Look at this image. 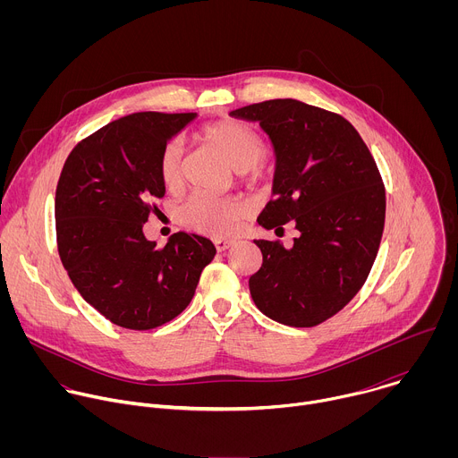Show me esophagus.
<instances>
[{"mask_svg":"<svg viewBox=\"0 0 458 458\" xmlns=\"http://www.w3.org/2000/svg\"><path fill=\"white\" fill-rule=\"evenodd\" d=\"M214 244H216L217 251H225V250H228V248H232V246H233V241H226V239H216V241H214Z\"/></svg>","mask_w":458,"mask_h":458,"instance_id":"obj_1","label":"esophagus"}]
</instances>
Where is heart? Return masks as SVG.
<instances>
[{
	"instance_id": "heart-1",
	"label": "heart",
	"mask_w": 458,
	"mask_h": 458,
	"mask_svg": "<svg viewBox=\"0 0 458 458\" xmlns=\"http://www.w3.org/2000/svg\"><path fill=\"white\" fill-rule=\"evenodd\" d=\"M201 138L216 147L235 172L244 174L250 181L265 175L263 161L268 147L255 128L246 123L226 119L203 128ZM159 177L166 188H177L182 181L184 147L179 140L168 141L159 154ZM246 207L239 199H221L214 195L198 193L181 207L182 225L214 237L232 235L237 223L244 217Z\"/></svg>"
}]
</instances>
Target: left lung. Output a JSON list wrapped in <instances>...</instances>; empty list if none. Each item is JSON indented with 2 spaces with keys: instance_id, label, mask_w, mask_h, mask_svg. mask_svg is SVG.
Here are the masks:
<instances>
[{
  "instance_id": "left-lung-1",
  "label": "left lung",
  "mask_w": 458,
  "mask_h": 458,
  "mask_svg": "<svg viewBox=\"0 0 458 458\" xmlns=\"http://www.w3.org/2000/svg\"><path fill=\"white\" fill-rule=\"evenodd\" d=\"M257 121L276 152L274 195L257 223L283 230L292 248L255 239L263 265L248 284L255 306L295 328H311L341 311L362 288L377 257L386 191L357 130L343 115L297 99H270L232 110Z\"/></svg>"
}]
</instances>
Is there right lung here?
I'll use <instances>...</instances> for the list:
<instances>
[{"mask_svg": "<svg viewBox=\"0 0 458 458\" xmlns=\"http://www.w3.org/2000/svg\"><path fill=\"white\" fill-rule=\"evenodd\" d=\"M198 114L136 112L74 147L55 188L61 263L81 297L110 322L152 330L191 301L216 255L210 239L179 232L163 248L143 225L165 195L163 147Z\"/></svg>", "mask_w": 458, "mask_h": 458, "instance_id": "right-lung-1", "label": "right lung"}]
</instances>
